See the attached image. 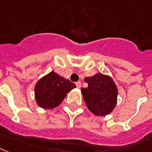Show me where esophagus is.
I'll return each mask as SVG.
<instances>
[{"mask_svg": "<svg viewBox=\"0 0 152 152\" xmlns=\"http://www.w3.org/2000/svg\"><path fill=\"white\" fill-rule=\"evenodd\" d=\"M76 86H77V88H78V89H79V88H81V86H82V84H81V82H76Z\"/></svg>", "mask_w": 152, "mask_h": 152, "instance_id": "esophagus-1", "label": "esophagus"}]
</instances>
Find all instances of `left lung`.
<instances>
[{"label":"left lung","mask_w":152,"mask_h":152,"mask_svg":"<svg viewBox=\"0 0 152 152\" xmlns=\"http://www.w3.org/2000/svg\"><path fill=\"white\" fill-rule=\"evenodd\" d=\"M87 88L81 89L87 108L96 116H105L114 109L117 101L118 89L110 76L96 74L85 77Z\"/></svg>","instance_id":"1"}]
</instances>
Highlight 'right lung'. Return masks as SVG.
<instances>
[{"label":"right lung","instance_id":"1","mask_svg":"<svg viewBox=\"0 0 152 152\" xmlns=\"http://www.w3.org/2000/svg\"><path fill=\"white\" fill-rule=\"evenodd\" d=\"M76 86L69 80L51 71L41 77L35 86L36 103L43 109H53L58 106L67 93Z\"/></svg>","mask_w":152,"mask_h":152}]
</instances>
